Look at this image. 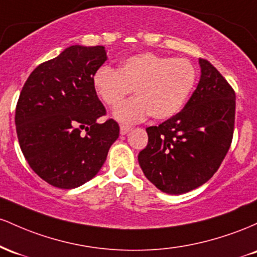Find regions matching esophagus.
<instances>
[{
    "label": "esophagus",
    "mask_w": 257,
    "mask_h": 257,
    "mask_svg": "<svg viewBox=\"0 0 257 257\" xmlns=\"http://www.w3.org/2000/svg\"><path fill=\"white\" fill-rule=\"evenodd\" d=\"M131 130H132L131 126H128V125H121V126H120V134H121V135H126V134H128V132L131 131Z\"/></svg>",
    "instance_id": "esophagus-1"
}]
</instances>
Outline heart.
Listing matches in <instances>:
<instances>
[{
  "mask_svg": "<svg viewBox=\"0 0 257 257\" xmlns=\"http://www.w3.org/2000/svg\"><path fill=\"white\" fill-rule=\"evenodd\" d=\"M197 70L187 58H170L152 52L128 57L117 70L100 66L93 74L94 91L109 108L119 105L132 90L137 97L117 106L114 116L135 122L147 115L165 120L182 109L194 87Z\"/></svg>",
  "mask_w": 257,
  "mask_h": 257,
  "instance_id": "b5f03b06",
  "label": "heart"
}]
</instances>
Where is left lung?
<instances>
[{"label":"left lung","mask_w":257,"mask_h":257,"mask_svg":"<svg viewBox=\"0 0 257 257\" xmlns=\"http://www.w3.org/2000/svg\"><path fill=\"white\" fill-rule=\"evenodd\" d=\"M200 81L180 113L147 127L148 144L138 154L143 174L160 191L182 194L218 170L233 140L235 92L220 71L199 59Z\"/></svg>","instance_id":"left-lung-1"}]
</instances>
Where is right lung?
Masks as SVG:
<instances>
[{"mask_svg": "<svg viewBox=\"0 0 257 257\" xmlns=\"http://www.w3.org/2000/svg\"><path fill=\"white\" fill-rule=\"evenodd\" d=\"M106 60L103 46H70L41 63L23 86L16 108L20 149L43 181L71 189L93 178L119 137L92 79Z\"/></svg>", "mask_w": 257, "mask_h": 257, "instance_id": "obj_1", "label": "right lung"}]
</instances>
